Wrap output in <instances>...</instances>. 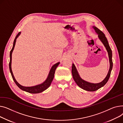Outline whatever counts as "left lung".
I'll use <instances>...</instances> for the list:
<instances>
[{
    "label": "left lung",
    "mask_w": 123,
    "mask_h": 123,
    "mask_svg": "<svg viewBox=\"0 0 123 123\" xmlns=\"http://www.w3.org/2000/svg\"><path fill=\"white\" fill-rule=\"evenodd\" d=\"M93 28L94 29L95 32L98 34V37L100 40L102 42V43L103 44L104 46L106 48V49H107V51L108 52V55H109V62H110V68L108 71V74L106 76V77L105 78L104 80L101 82L98 83H90L89 82H87L86 81L82 79L80 75H79L78 71L75 68V66L74 64L73 63V66H72V74H73V78L74 80L77 84V85L81 88L82 89L88 91H95L101 87H103L104 85L106 84V83L107 82L109 79V77L111 75V72L112 69L113 68V62H112V50L109 46V43L107 41V39L106 37L105 34L101 31H100L99 29H98L97 27L95 26H93Z\"/></svg>",
    "instance_id": "8db88e82"
}]
</instances>
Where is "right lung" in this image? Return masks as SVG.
Returning a JSON list of instances; mask_svg holds the SVG:
<instances>
[{
	"label": "right lung",
	"mask_w": 123,
	"mask_h": 123,
	"mask_svg": "<svg viewBox=\"0 0 123 123\" xmlns=\"http://www.w3.org/2000/svg\"><path fill=\"white\" fill-rule=\"evenodd\" d=\"M21 32L18 33V34L17 35V36H16V37L14 40V42H13V47L12 48V49L11 50V51L10 52V62H9V70H10V72L11 74V76L12 77V78L13 79L14 81L15 82V83H16V84L17 85L18 87L20 88L21 90H22L23 91H25L26 92L30 93H33V94H36V93H41L43 91H45V90H46L49 86H50V84H51L54 77V74L55 73V70L56 68L57 67V66H59V64H60V62H57L55 64L54 66L52 67L51 69L49 70V75L48 76L47 78L46 79V80L44 82H43L42 83L39 84V85H35L34 86H31V87H26V86H23L22 85H20L15 79V77H14L12 71V69H11V62H12V54L13 52V50L14 49V47H15V43H16V39L18 37V36L20 35Z\"/></svg>",
	"instance_id": "add662e5"
}]
</instances>
